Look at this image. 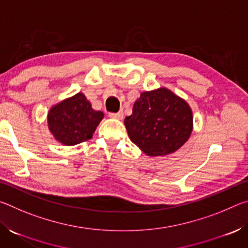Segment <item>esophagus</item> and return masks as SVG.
<instances>
[{
  "instance_id": "1",
  "label": "esophagus",
  "mask_w": 248,
  "mask_h": 248,
  "mask_svg": "<svg viewBox=\"0 0 248 248\" xmlns=\"http://www.w3.org/2000/svg\"><path fill=\"white\" fill-rule=\"evenodd\" d=\"M109 117L114 119H123L124 118V112L123 111H118V112H109Z\"/></svg>"
}]
</instances>
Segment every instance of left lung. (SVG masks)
Returning a JSON list of instances; mask_svg holds the SVG:
<instances>
[{"label":"left lung","mask_w":248,"mask_h":248,"mask_svg":"<svg viewBox=\"0 0 248 248\" xmlns=\"http://www.w3.org/2000/svg\"><path fill=\"white\" fill-rule=\"evenodd\" d=\"M192 124L189 105L165 87L141 93L124 119L130 140L149 156L177 151L189 139Z\"/></svg>","instance_id":"obj_1"}]
</instances>
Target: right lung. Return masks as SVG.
<instances>
[{"instance_id":"right-lung-1","label":"right lung","mask_w":248,"mask_h":248,"mask_svg":"<svg viewBox=\"0 0 248 248\" xmlns=\"http://www.w3.org/2000/svg\"><path fill=\"white\" fill-rule=\"evenodd\" d=\"M104 118L82 93L62 100L48 112V127L54 139L64 145H75L93 138Z\"/></svg>"}]
</instances>
